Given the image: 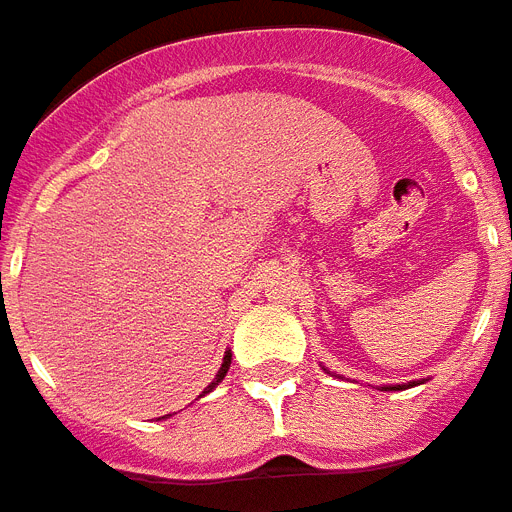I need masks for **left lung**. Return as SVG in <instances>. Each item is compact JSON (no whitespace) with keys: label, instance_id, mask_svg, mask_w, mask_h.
<instances>
[{"label":"left lung","instance_id":"obj_1","mask_svg":"<svg viewBox=\"0 0 512 512\" xmlns=\"http://www.w3.org/2000/svg\"><path fill=\"white\" fill-rule=\"evenodd\" d=\"M404 386H388V391H402Z\"/></svg>","mask_w":512,"mask_h":512}]
</instances>
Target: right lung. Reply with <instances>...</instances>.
Here are the masks:
<instances>
[{"label": "right lung", "instance_id": "1", "mask_svg": "<svg viewBox=\"0 0 512 512\" xmlns=\"http://www.w3.org/2000/svg\"><path fill=\"white\" fill-rule=\"evenodd\" d=\"M230 365H232V354H230V351H224V362H222V367H219V372H216V378L211 380V383H208L206 391H203V394H200V396H206L208 391H214V388L219 386V383H222L224 375H227V370H230Z\"/></svg>", "mask_w": 512, "mask_h": 512}]
</instances>
